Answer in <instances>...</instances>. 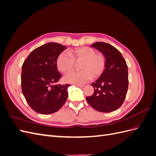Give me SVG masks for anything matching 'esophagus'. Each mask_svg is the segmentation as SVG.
<instances>
[{"instance_id":"34e87169","label":"esophagus","mask_w":156,"mask_h":156,"mask_svg":"<svg viewBox=\"0 0 156 156\" xmlns=\"http://www.w3.org/2000/svg\"><path fill=\"white\" fill-rule=\"evenodd\" d=\"M75 86L78 87H80V88H83L84 87L83 84H75Z\"/></svg>"}]
</instances>
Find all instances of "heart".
Masks as SVG:
<instances>
[{"label":"heart","mask_w":156,"mask_h":156,"mask_svg":"<svg viewBox=\"0 0 156 156\" xmlns=\"http://www.w3.org/2000/svg\"><path fill=\"white\" fill-rule=\"evenodd\" d=\"M81 62L79 65V72L68 73L64 77L66 82L79 84L86 83L92 77L98 78L104 72L105 68V58L101 53H96V51L89 47H81L68 52L60 53L56 60L58 69L63 73L72 71L75 62Z\"/></svg>","instance_id":"1"}]
</instances>
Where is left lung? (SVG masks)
Masks as SVG:
<instances>
[{
    "label": "left lung",
    "instance_id": "8db88e82",
    "mask_svg": "<svg viewBox=\"0 0 156 156\" xmlns=\"http://www.w3.org/2000/svg\"><path fill=\"white\" fill-rule=\"evenodd\" d=\"M103 53L105 68L98 80L92 83L94 92L86 98L94 109L109 112L118 109L123 103L128 88V70L120 52L104 42H96L91 45Z\"/></svg>",
    "mask_w": 156,
    "mask_h": 156
}]
</instances>
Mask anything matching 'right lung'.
<instances>
[{"instance_id":"obj_1","label":"right lung","mask_w":156,"mask_h":156,"mask_svg":"<svg viewBox=\"0 0 156 156\" xmlns=\"http://www.w3.org/2000/svg\"><path fill=\"white\" fill-rule=\"evenodd\" d=\"M66 47L51 42L33 50L23 62L21 89L34 111L49 115L58 111L66 101L69 84H54L62 75L56 60Z\"/></svg>"}]
</instances>
